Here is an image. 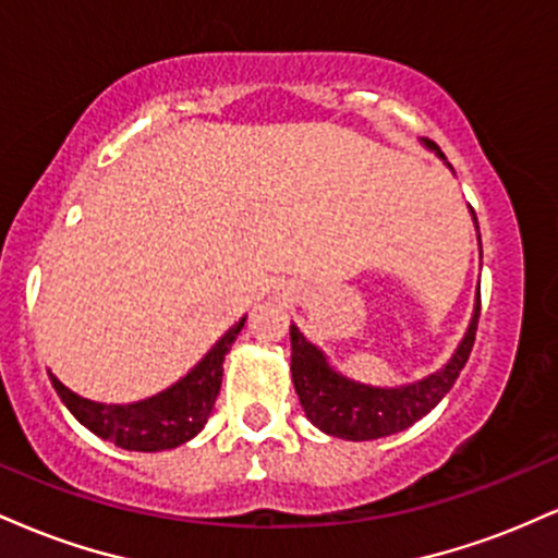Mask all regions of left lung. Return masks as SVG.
<instances>
[{
  "label": "left lung",
  "instance_id": "1",
  "mask_svg": "<svg viewBox=\"0 0 558 558\" xmlns=\"http://www.w3.org/2000/svg\"><path fill=\"white\" fill-rule=\"evenodd\" d=\"M425 146L440 159H446L433 141H425ZM477 319L480 288L470 328L451 360L444 364V369L399 388L364 386V383L349 380L345 375L336 373L323 351L306 341L296 325H291V375L306 420L323 433L343 440H375L407 430L409 425H414L430 409L438 407V401L453 388L459 373L470 360L472 345H475Z\"/></svg>",
  "mask_w": 558,
  "mask_h": 558
}]
</instances>
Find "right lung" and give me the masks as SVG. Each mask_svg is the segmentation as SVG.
Instances as JSON below:
<instances>
[{"label":"right lung","mask_w":558,"mask_h":558,"mask_svg":"<svg viewBox=\"0 0 558 558\" xmlns=\"http://www.w3.org/2000/svg\"><path fill=\"white\" fill-rule=\"evenodd\" d=\"M243 323L246 317L239 319L189 375L151 399L136 403H99L73 393L52 373H49V380L70 414L101 440H110L125 451H168L191 440L207 425L222 386V362L243 330Z\"/></svg>","instance_id":"right-lung-1"}]
</instances>
